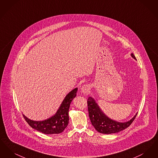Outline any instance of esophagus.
<instances>
[{
    "mask_svg": "<svg viewBox=\"0 0 158 158\" xmlns=\"http://www.w3.org/2000/svg\"><path fill=\"white\" fill-rule=\"evenodd\" d=\"M81 90L83 93L85 94H88L90 92V86L88 85H84L81 87Z\"/></svg>",
    "mask_w": 158,
    "mask_h": 158,
    "instance_id": "1",
    "label": "esophagus"
}]
</instances>
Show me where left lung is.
I'll return each mask as SVG.
<instances>
[{
	"label": "left lung",
	"instance_id": "obj_1",
	"mask_svg": "<svg viewBox=\"0 0 158 158\" xmlns=\"http://www.w3.org/2000/svg\"><path fill=\"white\" fill-rule=\"evenodd\" d=\"M131 56L135 59V55L132 53ZM89 117L92 126L98 132L103 134H113L120 132L128 127L133 121L135 120L137 114L131 120L126 123H119L108 118L101 111L97 104L93 98L89 97L87 101Z\"/></svg>",
	"mask_w": 158,
	"mask_h": 158
}]
</instances>
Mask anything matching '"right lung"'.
<instances>
[{
  "label": "right lung",
  "instance_id": "right-lung-1",
  "mask_svg": "<svg viewBox=\"0 0 158 158\" xmlns=\"http://www.w3.org/2000/svg\"><path fill=\"white\" fill-rule=\"evenodd\" d=\"M77 88L70 92L63 100L56 114L52 117L41 121L31 120L23 115L31 127L46 135L59 134L66 128L69 123V110L70 103L76 95Z\"/></svg>",
  "mask_w": 158,
  "mask_h": 158
}]
</instances>
